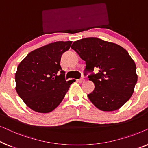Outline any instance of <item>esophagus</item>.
<instances>
[{"instance_id": "34e87169", "label": "esophagus", "mask_w": 148, "mask_h": 148, "mask_svg": "<svg viewBox=\"0 0 148 148\" xmlns=\"http://www.w3.org/2000/svg\"><path fill=\"white\" fill-rule=\"evenodd\" d=\"M78 82H80V83L84 82H85V79L83 78H81L80 79H79V80H78Z\"/></svg>"}]
</instances>
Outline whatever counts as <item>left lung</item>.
<instances>
[{"label": "left lung", "mask_w": 148, "mask_h": 148, "mask_svg": "<svg viewBox=\"0 0 148 148\" xmlns=\"http://www.w3.org/2000/svg\"><path fill=\"white\" fill-rule=\"evenodd\" d=\"M71 47L85 61V73H90L95 87L88 97L96 107L115 111L130 99L137 81L136 65L123 47L96 37L74 41Z\"/></svg>", "instance_id": "obj_1"}]
</instances>
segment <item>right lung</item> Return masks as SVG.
Returning <instances> with one entry per match:
<instances>
[{"label":"right lung","instance_id":"obj_1","mask_svg":"<svg viewBox=\"0 0 148 148\" xmlns=\"http://www.w3.org/2000/svg\"><path fill=\"white\" fill-rule=\"evenodd\" d=\"M72 41H57L30 52L21 62L15 73L16 90L27 107L47 113L61 103L70 84L60 66L62 55Z\"/></svg>","mask_w":148,"mask_h":148}]
</instances>
